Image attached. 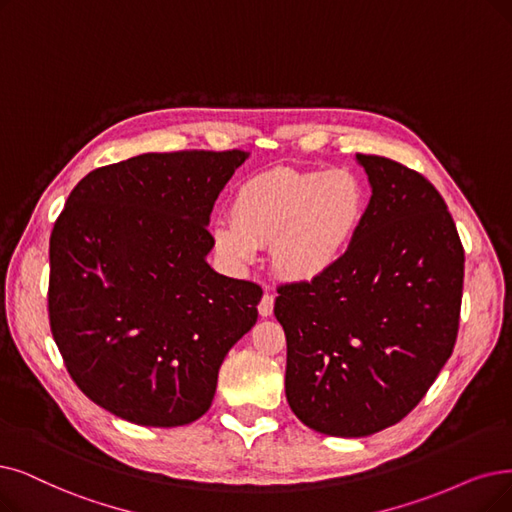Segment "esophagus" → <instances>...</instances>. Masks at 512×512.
Instances as JSON below:
<instances>
[{
    "mask_svg": "<svg viewBox=\"0 0 512 512\" xmlns=\"http://www.w3.org/2000/svg\"><path fill=\"white\" fill-rule=\"evenodd\" d=\"M273 304H275V298L271 294H264L262 300L258 302L260 317H271L273 315Z\"/></svg>",
    "mask_w": 512,
    "mask_h": 512,
    "instance_id": "obj_1",
    "label": "esophagus"
}]
</instances>
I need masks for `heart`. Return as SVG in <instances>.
<instances>
[{
	"label": "heart",
	"instance_id": "obj_1",
	"mask_svg": "<svg viewBox=\"0 0 512 512\" xmlns=\"http://www.w3.org/2000/svg\"><path fill=\"white\" fill-rule=\"evenodd\" d=\"M367 210L363 182L349 170L275 168L243 180L231 216L212 227L216 252L243 271L271 243L277 273L315 281L349 254Z\"/></svg>",
	"mask_w": 512,
	"mask_h": 512
}]
</instances>
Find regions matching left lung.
Masks as SVG:
<instances>
[{"label": "left lung", "instance_id": "obj_1", "mask_svg": "<svg viewBox=\"0 0 512 512\" xmlns=\"http://www.w3.org/2000/svg\"><path fill=\"white\" fill-rule=\"evenodd\" d=\"M372 187L353 248L315 281L281 285L285 397L309 428L367 437L410 414L452 357L464 250L439 191L357 153Z\"/></svg>", "mask_w": 512, "mask_h": 512}]
</instances>
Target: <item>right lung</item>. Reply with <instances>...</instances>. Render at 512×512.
I'll use <instances>...</instances> for the list:
<instances>
[{"instance_id": "obj_1", "label": "right lung", "mask_w": 512, "mask_h": 512, "mask_svg": "<svg viewBox=\"0 0 512 512\" xmlns=\"http://www.w3.org/2000/svg\"><path fill=\"white\" fill-rule=\"evenodd\" d=\"M245 151L142 153L90 172L50 235V327L81 393L170 428L210 410L258 319L256 283L216 273L210 214Z\"/></svg>"}]
</instances>
